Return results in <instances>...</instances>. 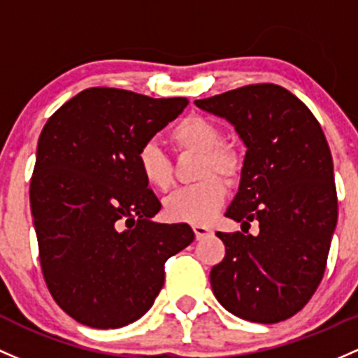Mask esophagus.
Returning a JSON list of instances; mask_svg holds the SVG:
<instances>
[{
  "label": "esophagus",
  "mask_w": 358,
  "mask_h": 358,
  "mask_svg": "<svg viewBox=\"0 0 358 358\" xmlns=\"http://www.w3.org/2000/svg\"><path fill=\"white\" fill-rule=\"evenodd\" d=\"M193 233H194V236H196V239H201L212 233V229H210L208 226H203V224H194Z\"/></svg>",
  "instance_id": "obj_1"
}]
</instances>
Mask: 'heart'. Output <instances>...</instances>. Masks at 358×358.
<instances>
[{"label": "heart", "mask_w": 358, "mask_h": 358, "mask_svg": "<svg viewBox=\"0 0 358 358\" xmlns=\"http://www.w3.org/2000/svg\"><path fill=\"white\" fill-rule=\"evenodd\" d=\"M222 131L213 120L203 115H187L171 131V139L178 152L198 153L194 178L191 186L176 191L165 200L164 213L169 220L187 224H205L219 212L227 196L226 182H233L243 171V155L234 145L220 141ZM139 176L155 191L174 186V165L155 143H146L136 155ZM223 176L219 178L216 176Z\"/></svg>", "instance_id": "b5f03b06"}]
</instances>
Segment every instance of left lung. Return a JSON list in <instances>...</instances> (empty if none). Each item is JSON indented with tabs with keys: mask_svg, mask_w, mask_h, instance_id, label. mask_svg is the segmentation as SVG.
Here are the masks:
<instances>
[{
	"mask_svg": "<svg viewBox=\"0 0 358 358\" xmlns=\"http://www.w3.org/2000/svg\"><path fill=\"white\" fill-rule=\"evenodd\" d=\"M194 103L229 120L248 148L226 217L243 226L257 220L260 227L257 236L217 233L226 257L210 271L213 294L250 322L289 319L322 281L338 220L333 157L322 127L278 84H250Z\"/></svg>",
	"mask_w": 358,
	"mask_h": 358,
	"instance_id": "8db88e82",
	"label": "left lung"
}]
</instances>
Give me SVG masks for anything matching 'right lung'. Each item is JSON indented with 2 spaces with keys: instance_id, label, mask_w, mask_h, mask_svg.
I'll list each match as a JSON object with an SVG mask.
<instances>
[{
  "instance_id": "obj_1",
  "label": "right lung",
  "mask_w": 358,
  "mask_h": 358,
  "mask_svg": "<svg viewBox=\"0 0 358 358\" xmlns=\"http://www.w3.org/2000/svg\"><path fill=\"white\" fill-rule=\"evenodd\" d=\"M187 105L117 87H90L48 119L31 178L43 278L58 307L84 326L115 329L145 315L165 262L194 239L158 224L162 203L136 155Z\"/></svg>"
}]
</instances>
